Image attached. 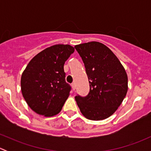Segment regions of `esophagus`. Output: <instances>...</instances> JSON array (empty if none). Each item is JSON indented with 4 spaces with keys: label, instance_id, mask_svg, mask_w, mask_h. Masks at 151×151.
<instances>
[{
    "label": "esophagus",
    "instance_id": "1",
    "mask_svg": "<svg viewBox=\"0 0 151 151\" xmlns=\"http://www.w3.org/2000/svg\"><path fill=\"white\" fill-rule=\"evenodd\" d=\"M71 87H72V89L74 90H75L76 89V85H75V83H72V84H71Z\"/></svg>",
    "mask_w": 151,
    "mask_h": 151
}]
</instances>
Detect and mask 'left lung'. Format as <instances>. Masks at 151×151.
Masks as SVG:
<instances>
[{"label":"left lung","instance_id":"8db88e82","mask_svg":"<svg viewBox=\"0 0 151 151\" xmlns=\"http://www.w3.org/2000/svg\"><path fill=\"white\" fill-rule=\"evenodd\" d=\"M85 64L90 84L85 97L75 96L80 112L87 119H106L118 109L128 91L124 67L110 49L98 42L74 46Z\"/></svg>","mask_w":151,"mask_h":151}]
</instances>
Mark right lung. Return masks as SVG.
Segmentation results:
<instances>
[{
    "label": "right lung",
    "instance_id": "obj_1",
    "mask_svg": "<svg viewBox=\"0 0 151 151\" xmlns=\"http://www.w3.org/2000/svg\"><path fill=\"white\" fill-rule=\"evenodd\" d=\"M74 52L69 45H55L38 53L21 77V91L36 113L52 117L61 111L71 87L65 81V62Z\"/></svg>",
    "mask_w": 151,
    "mask_h": 151
}]
</instances>
